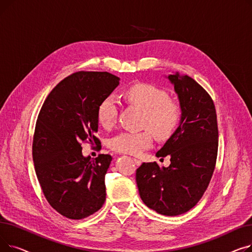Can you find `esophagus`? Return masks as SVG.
I'll list each match as a JSON object with an SVG mask.
<instances>
[{
    "label": "esophagus",
    "instance_id": "esophagus-1",
    "mask_svg": "<svg viewBox=\"0 0 252 252\" xmlns=\"http://www.w3.org/2000/svg\"><path fill=\"white\" fill-rule=\"evenodd\" d=\"M134 161H135V163L137 164V165H140L141 163H142V161L140 160V159H138V158H134V159H133Z\"/></svg>",
    "mask_w": 252,
    "mask_h": 252
}]
</instances>
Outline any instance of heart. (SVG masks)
Wrapping results in <instances>:
<instances>
[{
	"instance_id": "obj_1",
	"label": "heart",
	"mask_w": 252,
	"mask_h": 252,
	"mask_svg": "<svg viewBox=\"0 0 252 252\" xmlns=\"http://www.w3.org/2000/svg\"><path fill=\"white\" fill-rule=\"evenodd\" d=\"M124 98L143 110L141 127L146 129L138 133L123 131L114 136L108 142L109 148L113 151L139 155L152 146V133L159 140H167L179 128L183 108L178 101L169 98L166 91L151 84L138 83L125 90ZM117 111L116 100L111 96L104 98L97 107L99 125L106 129L112 127Z\"/></svg>"
}]
</instances>
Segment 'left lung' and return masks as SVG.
I'll list each match as a JSON object with an SVG mask.
<instances>
[{"mask_svg":"<svg viewBox=\"0 0 252 252\" xmlns=\"http://www.w3.org/2000/svg\"><path fill=\"white\" fill-rule=\"evenodd\" d=\"M183 118L157 157L170 156L168 167L143 162L136 182L143 202L156 213L174 217L187 213L201 199L216 167L219 129L213 99L188 75L169 74Z\"/></svg>","mask_w":252,"mask_h":252,"instance_id":"left-lung-1","label":"left lung"}]
</instances>
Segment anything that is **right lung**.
<instances>
[{
	"mask_svg": "<svg viewBox=\"0 0 252 252\" xmlns=\"http://www.w3.org/2000/svg\"><path fill=\"white\" fill-rule=\"evenodd\" d=\"M119 85L106 71H78L65 77L46 98L32 141L35 174L49 204L70 220L98 211L106 199L109 154L85 157L82 143L101 147L97 107Z\"/></svg>",
	"mask_w": 252,
	"mask_h": 252,
	"instance_id": "1",
	"label": "right lung"
}]
</instances>
